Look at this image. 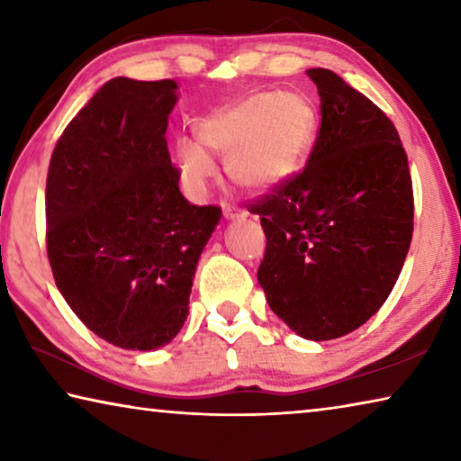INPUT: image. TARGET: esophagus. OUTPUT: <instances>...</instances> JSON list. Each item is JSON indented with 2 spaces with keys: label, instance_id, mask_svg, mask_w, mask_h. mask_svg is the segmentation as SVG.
<instances>
[{
  "label": "esophagus",
  "instance_id": "esophagus-1",
  "mask_svg": "<svg viewBox=\"0 0 461 461\" xmlns=\"http://www.w3.org/2000/svg\"><path fill=\"white\" fill-rule=\"evenodd\" d=\"M221 209H223V215L228 217V220H238V217H246V212L238 205H233V203L223 201L221 203Z\"/></svg>",
  "mask_w": 461,
  "mask_h": 461
}]
</instances>
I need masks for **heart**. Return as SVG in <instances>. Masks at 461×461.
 I'll return each mask as SVG.
<instances>
[{"label":"heart","mask_w":461,"mask_h":461,"mask_svg":"<svg viewBox=\"0 0 461 461\" xmlns=\"http://www.w3.org/2000/svg\"><path fill=\"white\" fill-rule=\"evenodd\" d=\"M317 134V109L296 91H258L223 105L199 122V148L176 146L183 181L205 193L213 176L212 156L225 158V173L238 186L272 189L303 167Z\"/></svg>","instance_id":"1"}]
</instances>
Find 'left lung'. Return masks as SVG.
Returning a JSON list of instances; mask_svg holds the SVG:
<instances>
[{"mask_svg": "<svg viewBox=\"0 0 461 461\" xmlns=\"http://www.w3.org/2000/svg\"><path fill=\"white\" fill-rule=\"evenodd\" d=\"M321 123L307 165L262 194L270 309L301 338L357 330L384 305L412 238V181L394 123L330 68H309Z\"/></svg>", "mask_w": 461, "mask_h": 461, "instance_id": "8db88e82", "label": "left lung"}]
</instances>
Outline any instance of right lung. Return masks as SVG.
<instances>
[{"mask_svg":"<svg viewBox=\"0 0 461 461\" xmlns=\"http://www.w3.org/2000/svg\"><path fill=\"white\" fill-rule=\"evenodd\" d=\"M176 83L115 77L62 131L46 176L54 283L89 330L123 349L181 331L221 209L178 191L167 146Z\"/></svg>","mask_w":461,"mask_h":461,"instance_id":"1","label":"right lung"}]
</instances>
